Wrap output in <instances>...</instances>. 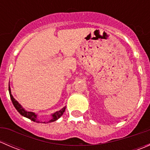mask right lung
<instances>
[{
    "mask_svg": "<svg viewBox=\"0 0 150 150\" xmlns=\"http://www.w3.org/2000/svg\"><path fill=\"white\" fill-rule=\"evenodd\" d=\"M8 91H9L10 97H11V99L12 103H13V106H14V107L16 108V110L19 112V114L22 115L24 116V117H27V118L30 119V120H33V121L36 122H40V121H38V119L37 114H35V112H30V111H27V110H25V109L22 107V106L21 105V104H19V102L14 99V98H13V96H12L11 94V91L10 86H8ZM65 109H66V107H64L62 109L59 110V111L51 114V120H48V122H44V123H46H46H48V122H54V121H56L57 120H58V119L63 114H64V111H65Z\"/></svg>",
    "mask_w": 150,
    "mask_h": 150,
    "instance_id": "obj_1",
    "label": "right lung"
}]
</instances>
